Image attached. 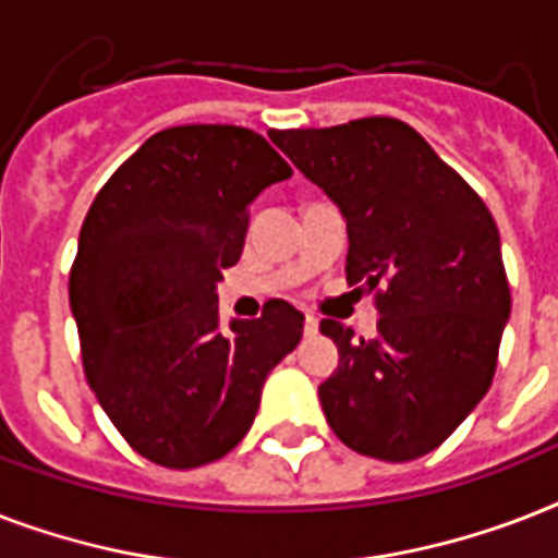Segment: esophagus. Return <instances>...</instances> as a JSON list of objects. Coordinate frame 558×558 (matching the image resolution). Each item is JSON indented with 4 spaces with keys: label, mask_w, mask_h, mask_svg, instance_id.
Instances as JSON below:
<instances>
[{
    "label": "esophagus",
    "mask_w": 558,
    "mask_h": 558,
    "mask_svg": "<svg viewBox=\"0 0 558 558\" xmlns=\"http://www.w3.org/2000/svg\"><path fill=\"white\" fill-rule=\"evenodd\" d=\"M315 332H318V318L306 313L304 315V336H315Z\"/></svg>",
    "instance_id": "obj_1"
}]
</instances>
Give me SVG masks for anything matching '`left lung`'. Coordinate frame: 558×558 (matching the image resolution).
Returning <instances> with one entry per match:
<instances>
[{
	"instance_id": "8db88e82",
	"label": "left lung",
	"mask_w": 558,
	"mask_h": 558,
	"mask_svg": "<svg viewBox=\"0 0 558 558\" xmlns=\"http://www.w3.org/2000/svg\"><path fill=\"white\" fill-rule=\"evenodd\" d=\"M269 138L341 208L348 283L376 292L381 315L373 339L322 322L339 348V371L318 385L324 416L359 454L423 458L493 385L512 304L493 214L397 118Z\"/></svg>"
}]
</instances>
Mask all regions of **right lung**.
<instances>
[{"label":"right lung","mask_w":558,"mask_h":558,"mask_svg":"<svg viewBox=\"0 0 558 558\" xmlns=\"http://www.w3.org/2000/svg\"><path fill=\"white\" fill-rule=\"evenodd\" d=\"M289 177L245 126H170L109 177L83 219L69 275L83 371L121 437L159 466L196 469L234 449L266 376L301 341L304 315L280 298L228 330L217 306L248 205Z\"/></svg>","instance_id":"add662e5"}]
</instances>
